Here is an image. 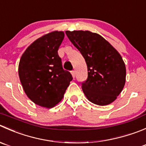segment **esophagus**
Here are the masks:
<instances>
[{
    "label": "esophagus",
    "mask_w": 146,
    "mask_h": 146,
    "mask_svg": "<svg viewBox=\"0 0 146 146\" xmlns=\"http://www.w3.org/2000/svg\"><path fill=\"white\" fill-rule=\"evenodd\" d=\"M71 74H72V76H73V78H74L75 76H76V71H75V70H72Z\"/></svg>",
    "instance_id": "obj_1"
}]
</instances>
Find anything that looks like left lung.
I'll return each instance as SVG.
<instances>
[{
  "mask_svg": "<svg viewBox=\"0 0 146 146\" xmlns=\"http://www.w3.org/2000/svg\"><path fill=\"white\" fill-rule=\"evenodd\" d=\"M84 58L88 78L82 89L89 101L106 106L117 98L125 83L126 70L120 53L101 35L88 31H66Z\"/></svg>",
  "mask_w": 146,
  "mask_h": 146,
  "instance_id": "1",
  "label": "left lung"
}]
</instances>
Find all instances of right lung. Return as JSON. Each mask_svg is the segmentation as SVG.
Masks as SVG:
<instances>
[{
  "label": "right lung",
  "mask_w": 146,
  "mask_h": 146,
  "mask_svg": "<svg viewBox=\"0 0 146 146\" xmlns=\"http://www.w3.org/2000/svg\"><path fill=\"white\" fill-rule=\"evenodd\" d=\"M63 31L46 34L31 43L21 58L18 75L25 94L35 104L53 107L63 98L73 77L62 66L58 50Z\"/></svg>",
  "instance_id": "add662e5"
}]
</instances>
